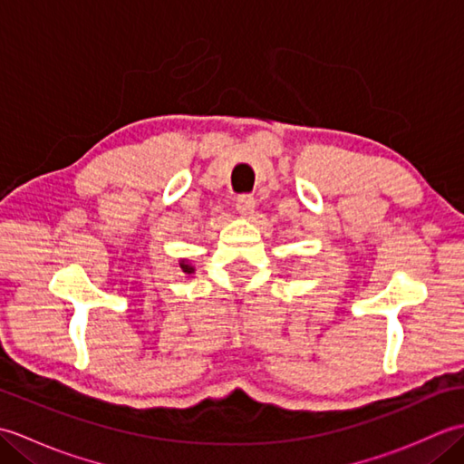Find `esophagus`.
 Listing matches in <instances>:
<instances>
[{
    "label": "esophagus",
    "mask_w": 464,
    "mask_h": 464,
    "mask_svg": "<svg viewBox=\"0 0 464 464\" xmlns=\"http://www.w3.org/2000/svg\"><path fill=\"white\" fill-rule=\"evenodd\" d=\"M255 205H257L255 197L241 195V197H237V201H235V209H237L239 215H243V217H251L255 211Z\"/></svg>",
    "instance_id": "34e87169"
}]
</instances>
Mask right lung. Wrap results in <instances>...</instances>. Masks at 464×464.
<instances>
[{
  "mask_svg": "<svg viewBox=\"0 0 464 464\" xmlns=\"http://www.w3.org/2000/svg\"><path fill=\"white\" fill-rule=\"evenodd\" d=\"M179 267L183 269V273H187V275H191V273H195V267L193 265L187 261V259H179Z\"/></svg>",
  "mask_w": 464,
  "mask_h": 464,
  "instance_id": "obj_1",
  "label": "right lung"
}]
</instances>
